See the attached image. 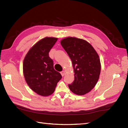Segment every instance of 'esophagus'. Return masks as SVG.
<instances>
[{
  "label": "esophagus",
  "instance_id": "34e87169",
  "mask_svg": "<svg viewBox=\"0 0 128 128\" xmlns=\"http://www.w3.org/2000/svg\"><path fill=\"white\" fill-rule=\"evenodd\" d=\"M65 74H66V72H65L64 70H63V71L61 72V75H62V76H64Z\"/></svg>",
  "mask_w": 128,
  "mask_h": 128
}]
</instances>
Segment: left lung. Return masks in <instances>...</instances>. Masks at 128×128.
<instances>
[{
	"label": "left lung",
	"instance_id": "obj_1",
	"mask_svg": "<svg viewBox=\"0 0 128 128\" xmlns=\"http://www.w3.org/2000/svg\"><path fill=\"white\" fill-rule=\"evenodd\" d=\"M61 44L72 61L74 79L68 86L74 94L84 95L96 85L100 77V57L90 43L83 39L68 37Z\"/></svg>",
	"mask_w": 128,
	"mask_h": 128
}]
</instances>
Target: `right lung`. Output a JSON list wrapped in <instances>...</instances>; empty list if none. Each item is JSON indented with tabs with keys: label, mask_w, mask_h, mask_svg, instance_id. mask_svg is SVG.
I'll return each instance as SVG.
<instances>
[{
	"label": "right lung",
	"mask_w": 128,
	"mask_h": 128,
	"mask_svg": "<svg viewBox=\"0 0 128 128\" xmlns=\"http://www.w3.org/2000/svg\"><path fill=\"white\" fill-rule=\"evenodd\" d=\"M58 38L46 37L30 48L23 61V74L26 83L36 94L47 96L54 92L62 78L54 68V61L49 56Z\"/></svg>",
	"instance_id": "obj_1"
}]
</instances>
